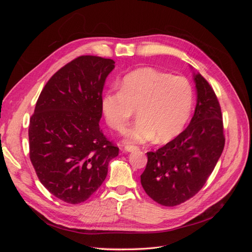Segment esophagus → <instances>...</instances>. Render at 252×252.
I'll return each instance as SVG.
<instances>
[{"mask_svg":"<svg viewBox=\"0 0 252 252\" xmlns=\"http://www.w3.org/2000/svg\"><path fill=\"white\" fill-rule=\"evenodd\" d=\"M124 150L127 152H133V151L139 150V147L133 146V145H127V146L124 147Z\"/></svg>","mask_w":252,"mask_h":252,"instance_id":"34e87169","label":"esophagus"}]
</instances>
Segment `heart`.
<instances>
[{"label":"heart","instance_id":"b5f03b06","mask_svg":"<svg viewBox=\"0 0 252 252\" xmlns=\"http://www.w3.org/2000/svg\"><path fill=\"white\" fill-rule=\"evenodd\" d=\"M193 98V88L186 78L144 67L125 75L120 90L104 94L102 110L108 125L124 133L138 109L140 119L128 132L129 142L145 143L156 136L167 142L185 128Z\"/></svg>","mask_w":252,"mask_h":252}]
</instances>
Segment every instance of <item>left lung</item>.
I'll use <instances>...</instances> for the list:
<instances>
[{
	"label": "left lung",
	"instance_id": "1",
	"mask_svg": "<svg viewBox=\"0 0 252 252\" xmlns=\"http://www.w3.org/2000/svg\"><path fill=\"white\" fill-rule=\"evenodd\" d=\"M196 106L188 127L157 151L147 152L141 184L152 200L177 206L195 195L215 169L225 146L218 97L200 73L193 74Z\"/></svg>",
	"mask_w": 252,
	"mask_h": 252
}]
</instances>
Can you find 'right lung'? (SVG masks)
<instances>
[{"instance_id": "obj_1", "label": "right lung", "mask_w": 252, "mask_h": 252, "mask_svg": "<svg viewBox=\"0 0 252 252\" xmlns=\"http://www.w3.org/2000/svg\"><path fill=\"white\" fill-rule=\"evenodd\" d=\"M114 61L82 56L46 83L30 118L29 157L43 186L69 204L102 185L119 148L103 134L102 94Z\"/></svg>"}]
</instances>
